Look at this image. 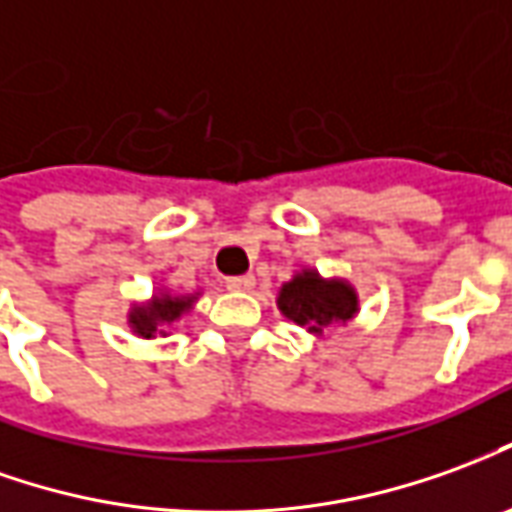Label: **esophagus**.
Segmentation results:
<instances>
[{
  "instance_id": "1",
  "label": "esophagus",
  "mask_w": 512,
  "mask_h": 512,
  "mask_svg": "<svg viewBox=\"0 0 512 512\" xmlns=\"http://www.w3.org/2000/svg\"><path fill=\"white\" fill-rule=\"evenodd\" d=\"M227 288H230V291H252V288H255V277H252V274L230 277V280H227Z\"/></svg>"
}]
</instances>
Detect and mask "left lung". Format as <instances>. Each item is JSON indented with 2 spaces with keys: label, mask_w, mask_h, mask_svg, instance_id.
Wrapping results in <instances>:
<instances>
[{
  "label": "left lung",
  "mask_w": 512,
  "mask_h": 512,
  "mask_svg": "<svg viewBox=\"0 0 512 512\" xmlns=\"http://www.w3.org/2000/svg\"><path fill=\"white\" fill-rule=\"evenodd\" d=\"M277 307L288 321L318 338L327 327H346L360 313V296L343 277H321L316 268H299L282 282Z\"/></svg>",
  "instance_id": "1"
}]
</instances>
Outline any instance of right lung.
Returning <instances> with one entry per match:
<instances>
[{"mask_svg": "<svg viewBox=\"0 0 512 512\" xmlns=\"http://www.w3.org/2000/svg\"><path fill=\"white\" fill-rule=\"evenodd\" d=\"M202 296V291L196 288L191 293L171 291L169 285H160L149 299L135 302L127 313V324H130L132 335L152 341L155 335H166L174 321H180L185 313H191L196 305V299Z\"/></svg>", "mask_w": 512, "mask_h": 512, "instance_id": "add662e5", "label": "right lung"}]
</instances>
